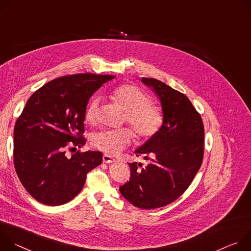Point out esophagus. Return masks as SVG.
Returning a JSON list of instances; mask_svg holds the SVG:
<instances>
[{
  "mask_svg": "<svg viewBox=\"0 0 251 251\" xmlns=\"http://www.w3.org/2000/svg\"><path fill=\"white\" fill-rule=\"evenodd\" d=\"M102 161L105 162V163H111V162H116V159L113 156H110L108 154H103L102 155Z\"/></svg>",
  "mask_w": 251,
  "mask_h": 251,
  "instance_id": "1",
  "label": "esophagus"
}]
</instances>
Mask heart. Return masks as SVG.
I'll return each mask as SVG.
<instances>
[{
    "mask_svg": "<svg viewBox=\"0 0 251 251\" xmlns=\"http://www.w3.org/2000/svg\"><path fill=\"white\" fill-rule=\"evenodd\" d=\"M109 99L125 111V123L132 128L138 141L148 142L153 138L163 125V113L159 106L151 102L148 93L132 83H122L109 92ZM100 99L93 98L89 102L85 118L95 125L99 120ZM132 131L127 127L107 129L95 133L91 143L94 148L109 154H116L132 141Z\"/></svg>",
    "mask_w": 251,
    "mask_h": 251,
    "instance_id": "b5f03b06",
    "label": "heart"
}]
</instances>
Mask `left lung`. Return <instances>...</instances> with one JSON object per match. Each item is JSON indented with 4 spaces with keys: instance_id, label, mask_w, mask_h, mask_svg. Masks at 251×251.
Returning <instances> with one entry per match:
<instances>
[{
    "instance_id": "obj_1",
    "label": "left lung",
    "mask_w": 251,
    "mask_h": 251,
    "mask_svg": "<svg viewBox=\"0 0 251 251\" xmlns=\"http://www.w3.org/2000/svg\"><path fill=\"white\" fill-rule=\"evenodd\" d=\"M142 80L158 96L164 120L159 132L135 151L147 164L128 163L130 178L120 191L134 206L153 209L177 200L200 171L204 127L185 95L152 77Z\"/></svg>"
}]
</instances>
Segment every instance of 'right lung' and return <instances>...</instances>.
Masks as SVG:
<instances>
[{"mask_svg":"<svg viewBox=\"0 0 251 251\" xmlns=\"http://www.w3.org/2000/svg\"><path fill=\"white\" fill-rule=\"evenodd\" d=\"M109 75L76 74L54 78L27 100L14 129V165L20 181L46 205H62L82 189L87 175L102 162L100 151L66 150L86 144L85 114L90 98Z\"/></svg>","mask_w":251,"mask_h":251,"instance_id":"1","label":"right lung"}]
</instances>
